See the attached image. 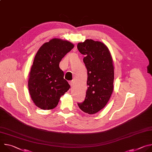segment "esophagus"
Returning <instances> with one entry per match:
<instances>
[{
  "instance_id": "esophagus-1",
  "label": "esophagus",
  "mask_w": 152,
  "mask_h": 152,
  "mask_svg": "<svg viewBox=\"0 0 152 152\" xmlns=\"http://www.w3.org/2000/svg\"><path fill=\"white\" fill-rule=\"evenodd\" d=\"M69 83H70V86H74V84H75V82H74V80H71V81H70L69 82Z\"/></svg>"
}]
</instances>
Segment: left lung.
Segmentation results:
<instances>
[{"instance_id": "8db88e82", "label": "left lung", "mask_w": 152, "mask_h": 152, "mask_svg": "<svg viewBox=\"0 0 152 152\" xmlns=\"http://www.w3.org/2000/svg\"><path fill=\"white\" fill-rule=\"evenodd\" d=\"M83 55V61L87 69L88 89L83 102L77 103L84 113H98L109 101L114 89L113 61L107 48L103 43L86 39L77 46Z\"/></svg>"}]
</instances>
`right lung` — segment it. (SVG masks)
I'll use <instances>...</instances> for the list:
<instances>
[{"instance_id":"1","label":"right lung","mask_w":152,"mask_h":152,"mask_svg":"<svg viewBox=\"0 0 152 152\" xmlns=\"http://www.w3.org/2000/svg\"><path fill=\"white\" fill-rule=\"evenodd\" d=\"M73 48L69 41L53 38L38 50L31 69L28 88L32 100L41 110L53 109L61 96L70 88L59 65Z\"/></svg>"}]
</instances>
